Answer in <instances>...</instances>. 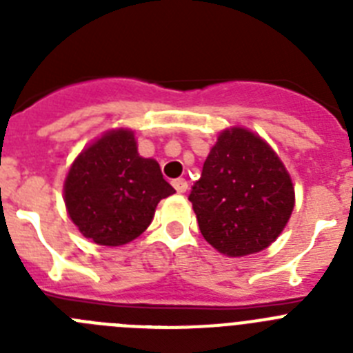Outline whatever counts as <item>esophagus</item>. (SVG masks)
I'll return each mask as SVG.
<instances>
[{
  "mask_svg": "<svg viewBox=\"0 0 353 353\" xmlns=\"http://www.w3.org/2000/svg\"><path fill=\"white\" fill-rule=\"evenodd\" d=\"M173 187L176 192H185L187 191V182L185 179H176L173 180Z\"/></svg>",
  "mask_w": 353,
  "mask_h": 353,
  "instance_id": "esophagus-1",
  "label": "esophagus"
}]
</instances>
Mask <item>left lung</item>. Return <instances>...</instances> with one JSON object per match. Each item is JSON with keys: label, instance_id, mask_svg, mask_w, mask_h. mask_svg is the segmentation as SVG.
<instances>
[{"label": "left lung", "instance_id": "left-lung-1", "mask_svg": "<svg viewBox=\"0 0 353 353\" xmlns=\"http://www.w3.org/2000/svg\"><path fill=\"white\" fill-rule=\"evenodd\" d=\"M201 235L226 256L263 251L279 236L295 192L283 162L260 136L221 132L189 194Z\"/></svg>", "mask_w": 353, "mask_h": 353}]
</instances>
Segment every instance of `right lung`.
Segmentation results:
<instances>
[{
  "mask_svg": "<svg viewBox=\"0 0 353 353\" xmlns=\"http://www.w3.org/2000/svg\"><path fill=\"white\" fill-rule=\"evenodd\" d=\"M174 192L154 159L138 154L130 130H113L81 152L65 180L68 215L86 239L127 244L152 223L155 207Z\"/></svg>",
  "mask_w": 353,
  "mask_h": 353,
  "instance_id": "1",
  "label": "right lung"
}]
</instances>
